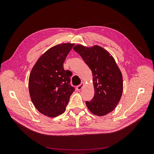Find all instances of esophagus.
Listing matches in <instances>:
<instances>
[{"label":"esophagus","mask_w":154,"mask_h":154,"mask_svg":"<svg viewBox=\"0 0 154 154\" xmlns=\"http://www.w3.org/2000/svg\"><path fill=\"white\" fill-rule=\"evenodd\" d=\"M85 85V83L84 82H82L81 83V84L80 85H78L77 87H76V89L78 90V91H80L82 88H83V87Z\"/></svg>","instance_id":"obj_1"}]
</instances>
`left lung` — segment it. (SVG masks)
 Instances as JSON below:
<instances>
[{
  "instance_id": "1",
  "label": "left lung",
  "mask_w": 154,
  "mask_h": 154,
  "mask_svg": "<svg viewBox=\"0 0 154 154\" xmlns=\"http://www.w3.org/2000/svg\"><path fill=\"white\" fill-rule=\"evenodd\" d=\"M73 49L81 56L91 70L94 96L86 105L91 112L103 116L111 112L122 96V74L114 58L99 45L85 47L76 45Z\"/></svg>"
}]
</instances>
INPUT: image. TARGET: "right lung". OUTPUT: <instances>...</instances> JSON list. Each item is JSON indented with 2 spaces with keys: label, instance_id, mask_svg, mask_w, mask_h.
<instances>
[{
  "label": "right lung",
  "instance_id": "add662e5",
  "mask_svg": "<svg viewBox=\"0 0 154 154\" xmlns=\"http://www.w3.org/2000/svg\"><path fill=\"white\" fill-rule=\"evenodd\" d=\"M74 44H58L37 60L29 78L31 101L40 113L54 118L66 110L74 88L69 85L72 73L65 71L63 62Z\"/></svg>",
  "mask_w": 154,
  "mask_h": 154
}]
</instances>
